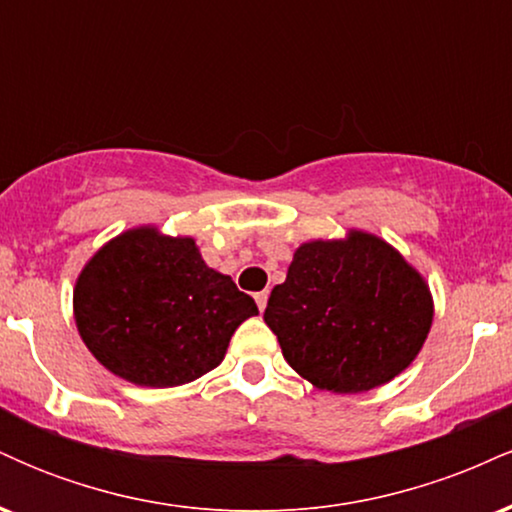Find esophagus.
<instances>
[{
	"instance_id": "1",
	"label": "esophagus",
	"mask_w": 512,
	"mask_h": 512,
	"mask_svg": "<svg viewBox=\"0 0 512 512\" xmlns=\"http://www.w3.org/2000/svg\"><path fill=\"white\" fill-rule=\"evenodd\" d=\"M255 301H257V308H260V310L267 308V301H269V291H260V293H255Z\"/></svg>"
}]
</instances>
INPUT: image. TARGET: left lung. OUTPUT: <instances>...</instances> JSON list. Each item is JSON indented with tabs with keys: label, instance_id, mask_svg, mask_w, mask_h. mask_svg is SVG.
<instances>
[{
	"label": "left lung",
	"instance_id": "8db88e82",
	"mask_svg": "<svg viewBox=\"0 0 512 512\" xmlns=\"http://www.w3.org/2000/svg\"><path fill=\"white\" fill-rule=\"evenodd\" d=\"M264 322L301 378L356 395L390 383L419 356L433 296L402 252L351 228L346 238L298 245Z\"/></svg>",
	"mask_w": 512,
	"mask_h": 512
}]
</instances>
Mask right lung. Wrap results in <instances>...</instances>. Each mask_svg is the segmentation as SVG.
<instances>
[{"label":"right lung","mask_w":512,"mask_h":512,"mask_svg":"<svg viewBox=\"0 0 512 512\" xmlns=\"http://www.w3.org/2000/svg\"><path fill=\"white\" fill-rule=\"evenodd\" d=\"M257 315L248 293L199 255L195 238L137 226L103 245L74 284V320L93 358L139 387H175L214 370Z\"/></svg>","instance_id":"right-lung-1"}]
</instances>
